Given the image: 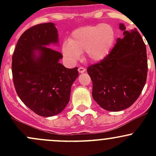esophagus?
Listing matches in <instances>:
<instances>
[{
	"mask_svg": "<svg viewBox=\"0 0 156 156\" xmlns=\"http://www.w3.org/2000/svg\"><path fill=\"white\" fill-rule=\"evenodd\" d=\"M78 72H79V73H84V72H86V69L84 68V67H79Z\"/></svg>",
	"mask_w": 156,
	"mask_h": 156,
	"instance_id": "34e87169",
	"label": "esophagus"
}]
</instances>
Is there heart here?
<instances>
[{"instance_id":"heart-1","label":"heart","mask_w":156,"mask_h":156,"mask_svg":"<svg viewBox=\"0 0 156 156\" xmlns=\"http://www.w3.org/2000/svg\"><path fill=\"white\" fill-rule=\"evenodd\" d=\"M115 41V31L108 24L84 26L75 30L64 43L62 51L71 63L79 59L80 53H85L87 59L100 61L109 54Z\"/></svg>"}]
</instances>
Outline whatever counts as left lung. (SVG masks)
Returning a JSON list of instances; mask_svg holds the SVG:
<instances>
[{
	"label": "left lung",
	"instance_id": "1",
	"mask_svg": "<svg viewBox=\"0 0 156 156\" xmlns=\"http://www.w3.org/2000/svg\"><path fill=\"white\" fill-rule=\"evenodd\" d=\"M123 38H118L109 54L87 69L93 82L92 96L107 111L130 107L140 95L147 77L146 48L136 29L127 31L121 23Z\"/></svg>",
	"mask_w": 156,
	"mask_h": 156
}]
</instances>
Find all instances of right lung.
Listing matches in <instances>:
<instances>
[{"instance_id": "right-lung-1", "label": "right lung", "mask_w": 156, "mask_h": 156, "mask_svg": "<svg viewBox=\"0 0 156 156\" xmlns=\"http://www.w3.org/2000/svg\"><path fill=\"white\" fill-rule=\"evenodd\" d=\"M57 43L53 23L36 25L20 36L12 57L17 95L31 111L44 117L56 115L66 108L78 77L77 67L66 68L59 62L62 55L47 47Z\"/></svg>"}]
</instances>
